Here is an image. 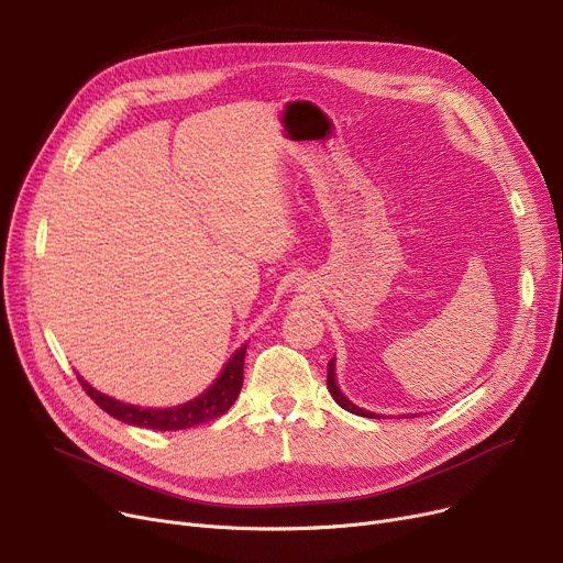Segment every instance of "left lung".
Segmentation results:
<instances>
[{"instance_id":"1","label":"left lung","mask_w":563,"mask_h":563,"mask_svg":"<svg viewBox=\"0 0 563 563\" xmlns=\"http://www.w3.org/2000/svg\"><path fill=\"white\" fill-rule=\"evenodd\" d=\"M327 386H329V393H331V397L338 401V406H342L344 410H349V412H353V416H363V418H378L380 420V416L378 412H372V410H365V408H361V406H356L353 404L351 399H346V395L340 390V386H338V374H335V358H331V363H329V378H327Z\"/></svg>"}]
</instances>
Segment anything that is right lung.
Wrapping results in <instances>:
<instances>
[{
	"instance_id": "add662e5",
	"label": "right lung",
	"mask_w": 563,
	"mask_h": 563,
	"mask_svg": "<svg viewBox=\"0 0 563 563\" xmlns=\"http://www.w3.org/2000/svg\"><path fill=\"white\" fill-rule=\"evenodd\" d=\"M246 346L249 344H242L240 349L232 353L210 388L202 390L198 397H194L185 404L168 406V408H151V406L125 404L121 399H113V397L96 390L91 383L84 380L81 376H77V378L81 383V388L88 393V397H91L102 410H107L111 418L121 420L125 424H132V427H141V429L183 431V429H191V427H198L202 422L221 418L223 412L234 404V399L240 397L242 383H244Z\"/></svg>"
}]
</instances>
